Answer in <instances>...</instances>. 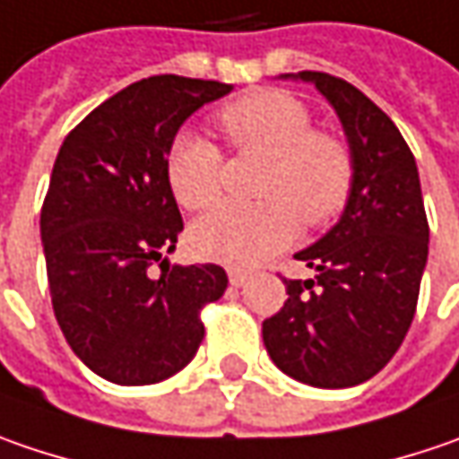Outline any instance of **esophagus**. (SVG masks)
<instances>
[{
    "instance_id": "esophagus-1",
    "label": "esophagus",
    "mask_w": 459,
    "mask_h": 459,
    "mask_svg": "<svg viewBox=\"0 0 459 459\" xmlns=\"http://www.w3.org/2000/svg\"><path fill=\"white\" fill-rule=\"evenodd\" d=\"M247 281V271H242V268H230V284L232 287H242Z\"/></svg>"
}]
</instances>
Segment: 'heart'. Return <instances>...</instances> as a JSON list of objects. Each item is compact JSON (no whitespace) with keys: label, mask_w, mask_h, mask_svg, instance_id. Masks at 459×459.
<instances>
[{"label":"heart","mask_w":459,"mask_h":459,"mask_svg":"<svg viewBox=\"0 0 459 459\" xmlns=\"http://www.w3.org/2000/svg\"><path fill=\"white\" fill-rule=\"evenodd\" d=\"M230 144L268 157L258 180L261 204H224L191 230L194 250L217 264L250 268L297 240L302 221L325 227L351 201L356 162L351 147L317 131L309 108L284 90H255L217 116ZM175 201L188 212L214 206L224 186V154L198 131H180L165 157Z\"/></svg>","instance_id":"1"}]
</instances>
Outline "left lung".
<instances>
[{
    "mask_svg": "<svg viewBox=\"0 0 459 459\" xmlns=\"http://www.w3.org/2000/svg\"><path fill=\"white\" fill-rule=\"evenodd\" d=\"M312 82L335 108L356 180L351 201L325 238L294 258L315 279H284L287 302L264 320L273 364L312 387H354L395 356L416 315L429 255V221L413 152L361 90L325 72L284 74Z\"/></svg>",
    "mask_w": 459,
    "mask_h": 459,
    "instance_id": "1",
    "label": "left lung"
}]
</instances>
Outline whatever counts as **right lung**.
I'll use <instances>...</instances> for the list:
<instances>
[{
    "label": "right lung",
    "instance_id": "right-lung-1",
    "mask_svg": "<svg viewBox=\"0 0 459 459\" xmlns=\"http://www.w3.org/2000/svg\"><path fill=\"white\" fill-rule=\"evenodd\" d=\"M230 90L178 74L134 82L58 150L40 209L51 305L72 351L108 382L154 385L180 372L204 341L201 309L227 289L221 265L162 255L183 230L168 150L191 113Z\"/></svg>",
    "mask_w": 459,
    "mask_h": 459
}]
</instances>
